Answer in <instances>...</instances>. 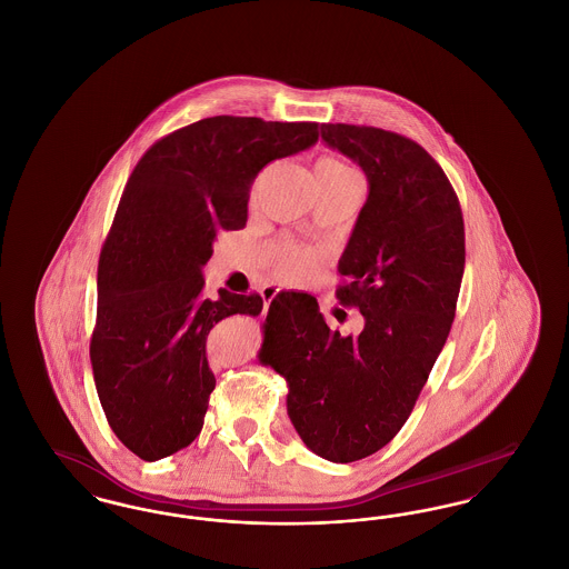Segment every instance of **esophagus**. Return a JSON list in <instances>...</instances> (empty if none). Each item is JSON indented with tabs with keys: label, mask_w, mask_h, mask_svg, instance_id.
Returning a JSON list of instances; mask_svg holds the SVG:
<instances>
[{
	"label": "esophagus",
	"mask_w": 569,
	"mask_h": 569,
	"mask_svg": "<svg viewBox=\"0 0 569 569\" xmlns=\"http://www.w3.org/2000/svg\"><path fill=\"white\" fill-rule=\"evenodd\" d=\"M260 295H262V300H264V309H269V305H271L272 300H274L277 295H279V288H274V286H264Z\"/></svg>",
	"instance_id": "34e87169"
}]
</instances>
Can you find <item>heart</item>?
<instances>
[{
    "mask_svg": "<svg viewBox=\"0 0 569 569\" xmlns=\"http://www.w3.org/2000/svg\"><path fill=\"white\" fill-rule=\"evenodd\" d=\"M318 166H330V168H346L350 170L346 163L337 162V160H322ZM313 251L302 249L295 243H279L274 253H272V262L279 274L288 281H300L305 279L309 272L313 271Z\"/></svg>",
    "mask_w": 569,
    "mask_h": 569,
    "instance_id": "b5f03b06",
    "label": "heart"
}]
</instances>
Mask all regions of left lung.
I'll return each mask as SVG.
<instances>
[{"label":"left lung","mask_w":569,"mask_h":569,"mask_svg":"<svg viewBox=\"0 0 569 569\" xmlns=\"http://www.w3.org/2000/svg\"><path fill=\"white\" fill-rule=\"evenodd\" d=\"M322 140L369 181L337 288L365 328L343 337L328 328L316 298L279 292L260 360L288 381V416L305 446L352 462L401 431L448 339L465 271V223L446 172L411 138L322 123Z\"/></svg>","instance_id":"obj_1"}]
</instances>
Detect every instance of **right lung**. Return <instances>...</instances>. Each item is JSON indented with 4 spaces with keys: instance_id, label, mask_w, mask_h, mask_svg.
<instances>
[{
    "instance_id": "1",
    "label": "right lung",
    "mask_w": 569,
    "mask_h": 569,
    "mask_svg": "<svg viewBox=\"0 0 569 569\" xmlns=\"http://www.w3.org/2000/svg\"><path fill=\"white\" fill-rule=\"evenodd\" d=\"M316 142L313 121L219 114L163 136L136 163L100 251L89 346L110 429L136 457H170L202 431L216 388L207 337L264 305L228 290L204 297L202 267L219 232L244 228L258 172Z\"/></svg>"
}]
</instances>
